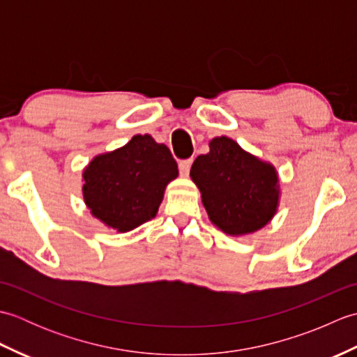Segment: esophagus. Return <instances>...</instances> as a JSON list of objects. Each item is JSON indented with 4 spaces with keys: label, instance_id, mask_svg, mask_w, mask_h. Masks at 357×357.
I'll return each mask as SVG.
<instances>
[{
    "label": "esophagus",
    "instance_id": "esophagus-1",
    "mask_svg": "<svg viewBox=\"0 0 357 357\" xmlns=\"http://www.w3.org/2000/svg\"><path fill=\"white\" fill-rule=\"evenodd\" d=\"M190 167L192 159H183V161H179V173L183 174V176H187L188 172H190Z\"/></svg>",
    "mask_w": 357,
    "mask_h": 357
}]
</instances>
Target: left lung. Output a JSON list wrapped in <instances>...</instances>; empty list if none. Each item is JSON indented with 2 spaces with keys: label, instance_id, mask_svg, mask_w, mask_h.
<instances>
[{
  "label": "left lung",
  "instance_id": "1",
  "mask_svg": "<svg viewBox=\"0 0 357 357\" xmlns=\"http://www.w3.org/2000/svg\"><path fill=\"white\" fill-rule=\"evenodd\" d=\"M208 146L207 155L195 159L190 176L210 221L231 236L262 229L278 208L275 167L247 153L227 136L211 139Z\"/></svg>",
  "mask_w": 357,
  "mask_h": 357
}]
</instances>
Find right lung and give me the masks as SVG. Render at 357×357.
I'll list each match as a JSON object with an SVG mask.
<instances>
[{
  "instance_id": "add662e5",
  "label": "right lung",
  "mask_w": 357,
  "mask_h": 357,
  "mask_svg": "<svg viewBox=\"0 0 357 357\" xmlns=\"http://www.w3.org/2000/svg\"><path fill=\"white\" fill-rule=\"evenodd\" d=\"M178 164L164 144L136 135L124 147L93 158L82 173L86 206L110 229L126 233L158 213Z\"/></svg>"
}]
</instances>
